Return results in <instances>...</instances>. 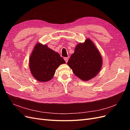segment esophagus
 Wrapping results in <instances>:
<instances>
[{
    "label": "esophagus",
    "instance_id": "1",
    "mask_svg": "<svg viewBox=\"0 0 130 130\" xmlns=\"http://www.w3.org/2000/svg\"><path fill=\"white\" fill-rule=\"evenodd\" d=\"M64 60H65L66 63H67L68 60H69V57H64Z\"/></svg>",
    "mask_w": 130,
    "mask_h": 130
}]
</instances>
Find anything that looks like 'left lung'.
I'll return each mask as SVG.
<instances>
[{"mask_svg":"<svg viewBox=\"0 0 130 130\" xmlns=\"http://www.w3.org/2000/svg\"><path fill=\"white\" fill-rule=\"evenodd\" d=\"M103 59L99 50L88 38L79 43L67 62L73 72L79 78L87 81L95 77L102 69Z\"/></svg>","mask_w":130,"mask_h":130,"instance_id":"obj_1","label":"left lung"}]
</instances>
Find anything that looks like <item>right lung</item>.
<instances>
[{
	"label": "right lung",
	"instance_id": "obj_1",
	"mask_svg": "<svg viewBox=\"0 0 130 130\" xmlns=\"http://www.w3.org/2000/svg\"><path fill=\"white\" fill-rule=\"evenodd\" d=\"M65 61L60 55L46 45L37 43L34 47L29 59L32 76L40 82H48L53 78L56 70Z\"/></svg>",
	"mask_w": 130,
	"mask_h": 130
}]
</instances>
